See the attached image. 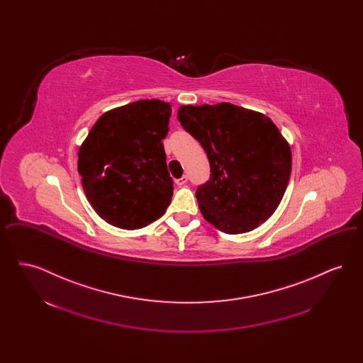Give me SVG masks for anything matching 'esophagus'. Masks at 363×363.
<instances>
[{
	"label": "esophagus",
	"instance_id": "obj_1",
	"mask_svg": "<svg viewBox=\"0 0 363 363\" xmlns=\"http://www.w3.org/2000/svg\"><path fill=\"white\" fill-rule=\"evenodd\" d=\"M175 182H177L178 186H184V185L188 182V175H182V177L178 178Z\"/></svg>",
	"mask_w": 363,
	"mask_h": 363
}]
</instances>
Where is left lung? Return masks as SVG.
Masks as SVG:
<instances>
[{"mask_svg":"<svg viewBox=\"0 0 363 363\" xmlns=\"http://www.w3.org/2000/svg\"><path fill=\"white\" fill-rule=\"evenodd\" d=\"M177 118L207 152L211 175L196 191L206 220L225 234L264 223L291 174V150L277 125L231 104L181 106Z\"/></svg>","mask_w":363,"mask_h":363,"instance_id":"1","label":"left lung"}]
</instances>
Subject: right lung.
Wrapping results in <instances>:
<instances>
[{
    "label": "right lung",
    "mask_w": 363,
    "mask_h": 363,
    "mask_svg": "<svg viewBox=\"0 0 363 363\" xmlns=\"http://www.w3.org/2000/svg\"><path fill=\"white\" fill-rule=\"evenodd\" d=\"M172 106L143 99L95 122L79 150L77 170L89 204L111 225L136 230L159 219L173 197L163 138Z\"/></svg>",
    "instance_id": "add662e5"
}]
</instances>
